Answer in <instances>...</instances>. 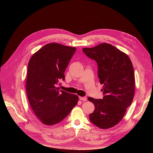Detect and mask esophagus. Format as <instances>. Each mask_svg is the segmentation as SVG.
<instances>
[{
    "label": "esophagus",
    "instance_id": "obj_1",
    "mask_svg": "<svg viewBox=\"0 0 153 153\" xmlns=\"http://www.w3.org/2000/svg\"><path fill=\"white\" fill-rule=\"evenodd\" d=\"M79 99L81 100L86 101L87 100V97H79Z\"/></svg>",
    "mask_w": 153,
    "mask_h": 153
}]
</instances>
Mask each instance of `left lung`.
<instances>
[{"mask_svg":"<svg viewBox=\"0 0 153 153\" xmlns=\"http://www.w3.org/2000/svg\"><path fill=\"white\" fill-rule=\"evenodd\" d=\"M83 52L97 63L98 77L103 84V99L88 98L95 110L90 121L101 129L118 124L132 103L134 93V74L128 55L113 45L101 43L94 48H84Z\"/></svg>","mask_w":153,"mask_h":153,"instance_id":"obj_1","label":"left lung"}]
</instances>
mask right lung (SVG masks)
I'll list each match as a JSON object with an SVG mask.
<instances>
[{
	"label": "right lung",
	"mask_w": 153,
	"mask_h": 153,
	"mask_svg": "<svg viewBox=\"0 0 153 153\" xmlns=\"http://www.w3.org/2000/svg\"><path fill=\"white\" fill-rule=\"evenodd\" d=\"M76 48L49 43L30 58L26 91L30 105L43 123L53 125L65 118L77 103L78 96L59 90L60 80Z\"/></svg>",
	"instance_id": "add662e5"
}]
</instances>
